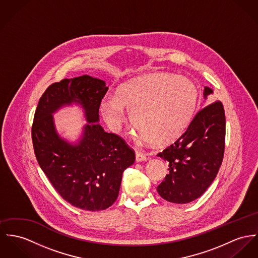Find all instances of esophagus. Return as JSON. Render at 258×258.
Instances as JSON below:
<instances>
[{
    "label": "esophagus",
    "mask_w": 258,
    "mask_h": 258,
    "mask_svg": "<svg viewBox=\"0 0 258 258\" xmlns=\"http://www.w3.org/2000/svg\"><path fill=\"white\" fill-rule=\"evenodd\" d=\"M146 155L143 153V152H141L140 150H137L136 151V160H137V162H143V161H146Z\"/></svg>",
    "instance_id": "34e87169"
}]
</instances>
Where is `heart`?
Masks as SVG:
<instances>
[{
    "mask_svg": "<svg viewBox=\"0 0 258 258\" xmlns=\"http://www.w3.org/2000/svg\"><path fill=\"white\" fill-rule=\"evenodd\" d=\"M196 84L185 77L168 73L148 75L120 85L114 97L101 103V113L114 131L131 111L137 137L154 144H168L179 138L189 123L198 103Z\"/></svg>",
    "mask_w": 258,
    "mask_h": 258,
    "instance_id": "b5f03b06",
    "label": "heart"
}]
</instances>
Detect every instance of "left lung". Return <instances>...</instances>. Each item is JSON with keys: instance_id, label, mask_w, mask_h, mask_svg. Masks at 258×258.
Returning <instances> with one entry per match:
<instances>
[{"instance_id": "8db88e82", "label": "left lung", "mask_w": 258, "mask_h": 258, "mask_svg": "<svg viewBox=\"0 0 258 258\" xmlns=\"http://www.w3.org/2000/svg\"><path fill=\"white\" fill-rule=\"evenodd\" d=\"M211 94L213 90L205 86L204 99ZM225 134V112L220 101L200 110L181 137L157 155L168 162L170 172L157 186L159 196L177 204L200 198L218 174Z\"/></svg>"}]
</instances>
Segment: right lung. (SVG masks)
Segmentation results:
<instances>
[{"instance_id": "right-lung-1", "label": "right lung", "mask_w": 258, "mask_h": 258, "mask_svg": "<svg viewBox=\"0 0 258 258\" xmlns=\"http://www.w3.org/2000/svg\"><path fill=\"white\" fill-rule=\"evenodd\" d=\"M104 80L81 76L50 85L41 96L32 124V141L40 168L59 196L86 211H100L118 199L123 171L135 163L133 149L99 123ZM75 103L88 122L76 143L57 133L52 115Z\"/></svg>"}]
</instances>
